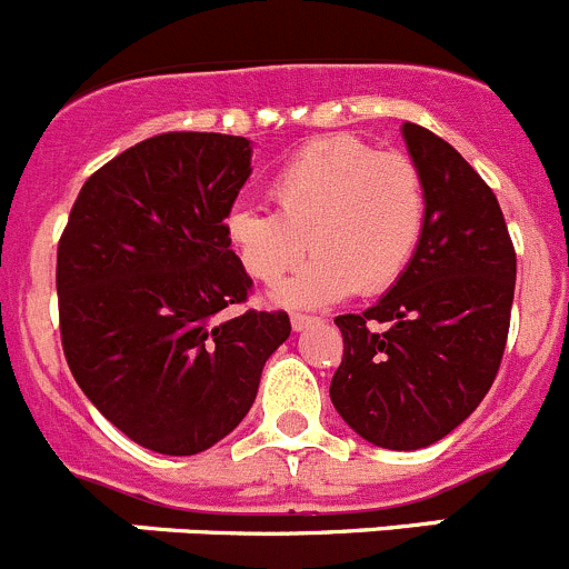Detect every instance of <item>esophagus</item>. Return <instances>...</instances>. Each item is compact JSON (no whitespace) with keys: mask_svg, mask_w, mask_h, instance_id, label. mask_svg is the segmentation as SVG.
Masks as SVG:
<instances>
[{"mask_svg":"<svg viewBox=\"0 0 569 569\" xmlns=\"http://www.w3.org/2000/svg\"><path fill=\"white\" fill-rule=\"evenodd\" d=\"M313 322H317V319L306 317V313H291V328H295L297 333H300V330H306V328H311Z\"/></svg>","mask_w":569,"mask_h":569,"instance_id":"34e87169","label":"esophagus"}]
</instances>
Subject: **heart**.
I'll return each mask as SVG.
<instances>
[{
  "mask_svg": "<svg viewBox=\"0 0 569 569\" xmlns=\"http://www.w3.org/2000/svg\"><path fill=\"white\" fill-rule=\"evenodd\" d=\"M274 211L236 206L224 236L241 269L278 283L306 256L308 267L274 289V302L322 308L347 295H380L406 274L428 224V191L417 163L378 152L356 136L302 147L269 183Z\"/></svg>",
  "mask_w": 569,
  "mask_h": 569,
  "instance_id": "heart-1",
  "label": "heart"
}]
</instances>
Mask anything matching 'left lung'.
<instances>
[{"mask_svg":"<svg viewBox=\"0 0 569 569\" xmlns=\"http://www.w3.org/2000/svg\"><path fill=\"white\" fill-rule=\"evenodd\" d=\"M428 191L411 267L363 313L336 317L345 356L330 400L352 431L386 450H419L478 408L509 336L517 256L481 174L425 127H400Z\"/></svg>","mask_w":569,"mask_h":569,"instance_id":"left-lung-1","label":"left lung"}]
</instances>
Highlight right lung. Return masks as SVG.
<instances>
[{
    "label": "right lung",
    "instance_id": "right-lung-1",
    "mask_svg": "<svg viewBox=\"0 0 569 569\" xmlns=\"http://www.w3.org/2000/svg\"><path fill=\"white\" fill-rule=\"evenodd\" d=\"M252 144L163 132L86 180L58 244L60 341L77 386L124 437L163 456L213 448L247 417L286 311L252 289L224 236Z\"/></svg>",
    "mask_w": 569,
    "mask_h": 569
}]
</instances>
